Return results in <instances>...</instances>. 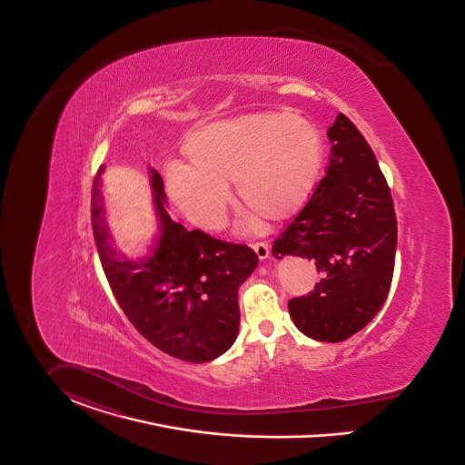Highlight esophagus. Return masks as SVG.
Segmentation results:
<instances>
[{
  "label": "esophagus",
  "mask_w": 465,
  "mask_h": 465,
  "mask_svg": "<svg viewBox=\"0 0 465 465\" xmlns=\"http://www.w3.org/2000/svg\"><path fill=\"white\" fill-rule=\"evenodd\" d=\"M253 250H255V253H257V257H259L261 261H264V259H268V257H270V245H268V243H264V242L255 243V245H253Z\"/></svg>",
  "instance_id": "1"
}]
</instances>
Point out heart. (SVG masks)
<instances>
[{"mask_svg":"<svg viewBox=\"0 0 465 465\" xmlns=\"http://www.w3.org/2000/svg\"><path fill=\"white\" fill-rule=\"evenodd\" d=\"M185 163L165 171V190L192 223L215 229L234 182L242 204L277 223L294 217L313 195L324 144L315 124L287 113L245 114L204 124L186 135Z\"/></svg>","mask_w":465,"mask_h":465,"instance_id":"1","label":"heart"}]
</instances>
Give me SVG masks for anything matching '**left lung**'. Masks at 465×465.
Segmentation results:
<instances>
[{"mask_svg":"<svg viewBox=\"0 0 465 465\" xmlns=\"http://www.w3.org/2000/svg\"><path fill=\"white\" fill-rule=\"evenodd\" d=\"M328 139L326 174L272 252L317 266L321 280L310 294L289 302V313L310 339L337 343L363 330L388 298L397 218L375 155L354 124L339 114Z\"/></svg>","mask_w":465,"mask_h":465,"instance_id":"1","label":"left lung"}]
</instances>
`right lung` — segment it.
I'll list each match as a JSON object with an SVG mask.
<instances>
[{
    "instance_id": "obj_1",
    "label": "right lung",
    "mask_w": 465,
    "mask_h": 465,
    "mask_svg": "<svg viewBox=\"0 0 465 465\" xmlns=\"http://www.w3.org/2000/svg\"><path fill=\"white\" fill-rule=\"evenodd\" d=\"M146 171L156 232L148 252L137 257L114 242L102 192L104 167L94 180L92 222L102 268L124 315L146 341L173 358L206 363L236 341L238 291L259 259L245 245L174 222L160 174Z\"/></svg>"
}]
</instances>
